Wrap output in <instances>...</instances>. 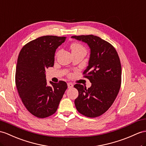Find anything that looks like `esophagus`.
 I'll return each instance as SVG.
<instances>
[{
  "instance_id": "1",
  "label": "esophagus",
  "mask_w": 146,
  "mask_h": 146,
  "mask_svg": "<svg viewBox=\"0 0 146 146\" xmlns=\"http://www.w3.org/2000/svg\"><path fill=\"white\" fill-rule=\"evenodd\" d=\"M73 86H74V85H73L72 83H70V82L67 83V87H68V88H72V87H73Z\"/></svg>"
}]
</instances>
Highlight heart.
Returning a JSON list of instances; mask_svg holds the SVG:
<instances>
[{"label": "heart", "instance_id": "1", "mask_svg": "<svg viewBox=\"0 0 146 146\" xmlns=\"http://www.w3.org/2000/svg\"><path fill=\"white\" fill-rule=\"evenodd\" d=\"M70 49L72 52H78V51H84L86 52L85 48L82 45L80 44L79 43H77V42H74L72 43L70 46Z\"/></svg>", "mask_w": 146, "mask_h": 146}]
</instances>
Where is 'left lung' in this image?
Here are the masks:
<instances>
[{
    "mask_svg": "<svg viewBox=\"0 0 146 146\" xmlns=\"http://www.w3.org/2000/svg\"><path fill=\"white\" fill-rule=\"evenodd\" d=\"M72 38L87 43L90 49L88 65L84 71L92 83L90 88L77 84L79 92L75 100L77 111L89 118L105 113L114 102L121 82V66L113 46L95 35L73 36Z\"/></svg>",
    "mask_w": 146,
    "mask_h": 146,
    "instance_id": "left-lung-1",
    "label": "left lung"
}]
</instances>
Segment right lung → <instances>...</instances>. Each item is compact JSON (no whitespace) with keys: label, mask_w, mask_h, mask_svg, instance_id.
I'll return each mask as SVG.
<instances>
[{"label":"right lung","mask_w":146,"mask_h":146,"mask_svg":"<svg viewBox=\"0 0 146 146\" xmlns=\"http://www.w3.org/2000/svg\"><path fill=\"white\" fill-rule=\"evenodd\" d=\"M66 37L43 36L25 45L18 57L15 84L25 106L32 115L40 118L48 117L56 111L67 88L66 82H49L46 70L54 63L56 49Z\"/></svg>","instance_id":"1"}]
</instances>
